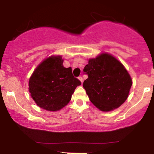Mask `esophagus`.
<instances>
[{
    "label": "esophagus",
    "instance_id": "obj_1",
    "mask_svg": "<svg viewBox=\"0 0 154 154\" xmlns=\"http://www.w3.org/2000/svg\"><path fill=\"white\" fill-rule=\"evenodd\" d=\"M78 79H79V80H80V81H81V82H82V83L83 79H82V77H81V76H79V77H78Z\"/></svg>",
    "mask_w": 154,
    "mask_h": 154
}]
</instances>
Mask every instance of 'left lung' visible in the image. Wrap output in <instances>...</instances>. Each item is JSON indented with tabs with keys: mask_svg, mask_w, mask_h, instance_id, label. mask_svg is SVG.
Here are the masks:
<instances>
[{
	"mask_svg": "<svg viewBox=\"0 0 154 154\" xmlns=\"http://www.w3.org/2000/svg\"><path fill=\"white\" fill-rule=\"evenodd\" d=\"M83 72L88 75L83 88L100 110H114L127 100L132 85L131 77L114 56L103 54L90 59Z\"/></svg>",
	"mask_w": 154,
	"mask_h": 154,
	"instance_id": "left-lung-1",
	"label": "left lung"
}]
</instances>
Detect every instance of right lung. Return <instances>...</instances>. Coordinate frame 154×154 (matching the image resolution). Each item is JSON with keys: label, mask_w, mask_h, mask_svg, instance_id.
Returning a JSON list of instances; mask_svg holds the SVG:
<instances>
[{"label": "right lung", "mask_w": 154, "mask_h": 154, "mask_svg": "<svg viewBox=\"0 0 154 154\" xmlns=\"http://www.w3.org/2000/svg\"><path fill=\"white\" fill-rule=\"evenodd\" d=\"M81 82L72 75L71 67L65 68L61 56L49 57L40 63L29 78L32 98L37 105L55 111L64 107Z\"/></svg>", "instance_id": "1"}]
</instances>
